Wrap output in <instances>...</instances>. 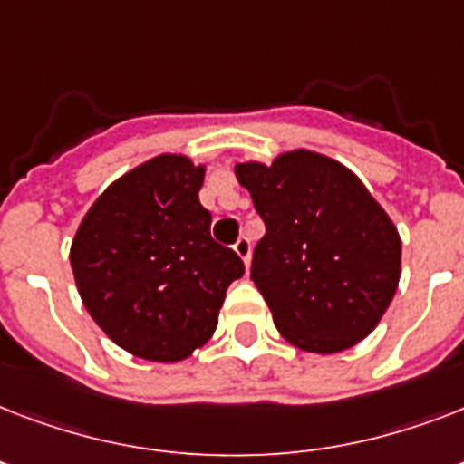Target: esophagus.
<instances>
[{
  "label": "esophagus",
  "mask_w": 464,
  "mask_h": 464,
  "mask_svg": "<svg viewBox=\"0 0 464 464\" xmlns=\"http://www.w3.org/2000/svg\"><path fill=\"white\" fill-rule=\"evenodd\" d=\"M233 250H236V255H238L240 260L246 262V267L250 265V255H253V246H250V238H246V236H240L238 240H236V246H233Z\"/></svg>",
  "instance_id": "obj_1"
}]
</instances>
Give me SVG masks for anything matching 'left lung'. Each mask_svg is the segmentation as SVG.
<instances>
[{"label": "left lung", "instance_id": "obj_1", "mask_svg": "<svg viewBox=\"0 0 464 464\" xmlns=\"http://www.w3.org/2000/svg\"><path fill=\"white\" fill-rule=\"evenodd\" d=\"M236 178L267 226L250 276L282 337L310 353L368 337L400 284L402 240L366 185L308 149L238 163Z\"/></svg>", "mask_w": 464, "mask_h": 464}]
</instances>
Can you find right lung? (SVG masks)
Segmentation results:
<instances>
[{
  "mask_svg": "<svg viewBox=\"0 0 464 464\" xmlns=\"http://www.w3.org/2000/svg\"><path fill=\"white\" fill-rule=\"evenodd\" d=\"M204 166L160 154L112 182L79 224L69 260L96 324L125 352L175 363L209 342L226 289L246 275L211 238Z\"/></svg>",
  "mask_w": 464,
  "mask_h": 464,
  "instance_id": "obj_1",
  "label": "right lung"
}]
</instances>
